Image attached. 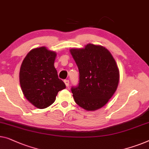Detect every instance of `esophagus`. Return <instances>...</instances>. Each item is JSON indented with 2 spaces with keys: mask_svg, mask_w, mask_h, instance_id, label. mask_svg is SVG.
Returning <instances> with one entry per match:
<instances>
[{
  "mask_svg": "<svg viewBox=\"0 0 149 149\" xmlns=\"http://www.w3.org/2000/svg\"><path fill=\"white\" fill-rule=\"evenodd\" d=\"M64 83H65V85L66 87H68L69 86V80H64Z\"/></svg>",
  "mask_w": 149,
  "mask_h": 149,
  "instance_id": "1",
  "label": "esophagus"
}]
</instances>
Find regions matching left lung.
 I'll use <instances>...</instances> for the list:
<instances>
[{
    "mask_svg": "<svg viewBox=\"0 0 149 149\" xmlns=\"http://www.w3.org/2000/svg\"><path fill=\"white\" fill-rule=\"evenodd\" d=\"M79 68V80L71 87L75 102L88 111L107 103L117 89L119 70L111 53L104 47L89 44L84 49H71Z\"/></svg>",
    "mask_w": 149,
    "mask_h": 149,
    "instance_id": "obj_1",
    "label": "left lung"
}]
</instances>
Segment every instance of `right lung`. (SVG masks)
Returning a JSON list of instances; mask_svg holds the SVG:
<instances>
[{
	"label": "right lung",
	"mask_w": 149,
	"mask_h": 149,
	"mask_svg": "<svg viewBox=\"0 0 149 149\" xmlns=\"http://www.w3.org/2000/svg\"><path fill=\"white\" fill-rule=\"evenodd\" d=\"M56 54L45 47L35 48L23 60L19 72L21 89L25 98L39 109L54 102L58 93L66 85L54 67Z\"/></svg>",
	"instance_id": "add662e5"
}]
</instances>
